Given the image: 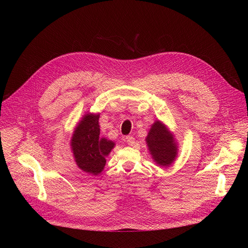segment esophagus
Listing matches in <instances>:
<instances>
[{
	"label": "esophagus",
	"instance_id": "obj_1",
	"mask_svg": "<svg viewBox=\"0 0 248 248\" xmlns=\"http://www.w3.org/2000/svg\"><path fill=\"white\" fill-rule=\"evenodd\" d=\"M126 141H127V144L130 145V146H133L134 144H136V140H134L133 137H127Z\"/></svg>",
	"mask_w": 248,
	"mask_h": 248
}]
</instances>
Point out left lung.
<instances>
[{"mask_svg":"<svg viewBox=\"0 0 248 248\" xmlns=\"http://www.w3.org/2000/svg\"><path fill=\"white\" fill-rule=\"evenodd\" d=\"M149 153L157 166L167 168L178 156V142L169 127L160 120H156L146 138Z\"/></svg>","mask_w":248,"mask_h":248,"instance_id":"obj_1","label":"left lung"}]
</instances>
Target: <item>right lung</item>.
Segmentation results:
<instances>
[{"label":"right lung","instance_id":"add662e5","mask_svg":"<svg viewBox=\"0 0 248 248\" xmlns=\"http://www.w3.org/2000/svg\"><path fill=\"white\" fill-rule=\"evenodd\" d=\"M100 114L87 112L74 128L70 148L78 169L98 176L107 163V156L115 148V141L100 137Z\"/></svg>","mask_w":248,"mask_h":248}]
</instances>
